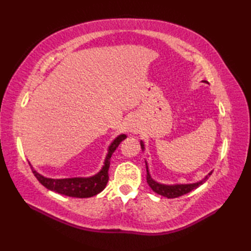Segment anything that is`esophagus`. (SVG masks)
I'll return each instance as SVG.
<instances>
[{
	"mask_svg": "<svg viewBox=\"0 0 251 251\" xmlns=\"http://www.w3.org/2000/svg\"><path fill=\"white\" fill-rule=\"evenodd\" d=\"M128 130L130 132H134V134H137V132L139 131V126H138V124H137L136 122L130 121L129 124H128Z\"/></svg>",
	"mask_w": 251,
	"mask_h": 251,
	"instance_id": "esophagus-1",
	"label": "esophagus"
}]
</instances>
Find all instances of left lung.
<instances>
[{
	"label": "left lung",
	"instance_id": "8db88e82",
	"mask_svg": "<svg viewBox=\"0 0 251 251\" xmlns=\"http://www.w3.org/2000/svg\"><path fill=\"white\" fill-rule=\"evenodd\" d=\"M204 82L206 83V81H204ZM140 146H141L142 151H145V143H143V141H140ZM146 167H147V182H148V184L150 185V188L154 192H155V193L167 197V199H175V197H179L181 195H184L186 193H189V192H191L192 190L199 188V186L204 183L205 181L208 179V177H209V176L212 174V172L209 173L204 179L199 181V182H195V183L163 184V183L157 182V181H155L151 177L150 172H149L147 162H146Z\"/></svg>",
	"mask_w": 251,
	"mask_h": 251
}]
</instances>
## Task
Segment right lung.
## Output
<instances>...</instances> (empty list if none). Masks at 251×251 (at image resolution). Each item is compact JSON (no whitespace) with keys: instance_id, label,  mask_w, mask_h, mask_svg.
Segmentation results:
<instances>
[{"instance_id":"right-lung-1","label":"right lung","mask_w":251,"mask_h":251,"mask_svg":"<svg viewBox=\"0 0 251 251\" xmlns=\"http://www.w3.org/2000/svg\"><path fill=\"white\" fill-rule=\"evenodd\" d=\"M127 138L126 135L122 134L117 136L115 139L112 141L109 146L108 153L104 158L103 166L101 168L99 173L92 176V177H76V178H65V179H52V178H46L44 176L40 175L36 170L32 168V173L34 174L36 179L40 181V183L43 184L46 189L50 191H54L56 193H59L62 195H67L70 197H78V199H85V197H92L94 195H97L102 191L109 180V167H110V158L112 154L116 150L120 143Z\"/></svg>"}]
</instances>
